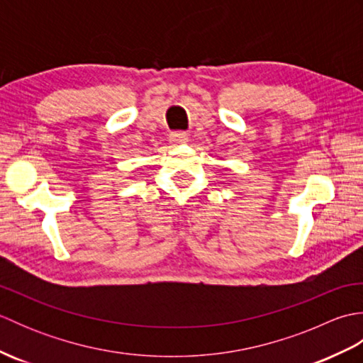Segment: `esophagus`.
Segmentation results:
<instances>
[{
  "instance_id": "34e87169",
  "label": "esophagus",
  "mask_w": 363,
  "mask_h": 363,
  "mask_svg": "<svg viewBox=\"0 0 363 363\" xmlns=\"http://www.w3.org/2000/svg\"><path fill=\"white\" fill-rule=\"evenodd\" d=\"M189 140V134L184 133V130H174V133L169 134V142L173 145H181Z\"/></svg>"
}]
</instances>
